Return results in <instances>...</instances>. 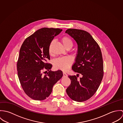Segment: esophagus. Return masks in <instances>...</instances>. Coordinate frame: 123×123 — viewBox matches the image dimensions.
<instances>
[{
	"instance_id": "34e87169",
	"label": "esophagus",
	"mask_w": 123,
	"mask_h": 123,
	"mask_svg": "<svg viewBox=\"0 0 123 123\" xmlns=\"http://www.w3.org/2000/svg\"><path fill=\"white\" fill-rule=\"evenodd\" d=\"M67 76H68V75L66 73H65V72L63 73V77H67Z\"/></svg>"
}]
</instances>
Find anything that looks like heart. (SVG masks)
Returning <instances> with one entry per match:
<instances>
[{
	"instance_id": "obj_1",
	"label": "heart",
	"mask_w": 123,
	"mask_h": 123,
	"mask_svg": "<svg viewBox=\"0 0 123 123\" xmlns=\"http://www.w3.org/2000/svg\"><path fill=\"white\" fill-rule=\"evenodd\" d=\"M61 41L65 48L67 49L71 48L73 45V42L70 37L67 36H63ZM54 41H52L49 47V53L50 54L52 53V47ZM72 63V60L69 57H63L56 59L53 62V65L54 67L62 71H66L67 70Z\"/></svg>"
}]
</instances>
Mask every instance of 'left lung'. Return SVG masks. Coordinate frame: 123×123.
<instances>
[{"label":"left lung","instance_id":"left-lung-1","mask_svg":"<svg viewBox=\"0 0 123 123\" xmlns=\"http://www.w3.org/2000/svg\"><path fill=\"white\" fill-rule=\"evenodd\" d=\"M76 41L78 51L72 69L78 73L69 76L71 80L66 92L72 100L83 102L91 98L99 87L103 77L104 66L99 46L87 31L68 29L66 32ZM80 74L81 78L78 79Z\"/></svg>","mask_w":123,"mask_h":123}]
</instances>
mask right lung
<instances>
[{"label":"right lung","mask_w":123,"mask_h":123,"mask_svg":"<svg viewBox=\"0 0 123 123\" xmlns=\"http://www.w3.org/2000/svg\"><path fill=\"white\" fill-rule=\"evenodd\" d=\"M62 31L59 28H41L26 38L20 48L18 77L24 92L33 99L43 100L48 98L53 85L62 77L61 70H50L52 65L47 62L50 60L49 45ZM45 72L47 74H43Z\"/></svg>","instance_id":"1"}]
</instances>
